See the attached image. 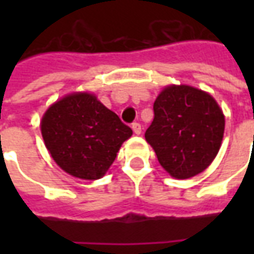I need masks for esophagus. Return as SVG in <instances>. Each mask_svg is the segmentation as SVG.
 <instances>
[{
    "instance_id": "1",
    "label": "esophagus",
    "mask_w": 254,
    "mask_h": 254,
    "mask_svg": "<svg viewBox=\"0 0 254 254\" xmlns=\"http://www.w3.org/2000/svg\"><path fill=\"white\" fill-rule=\"evenodd\" d=\"M132 129H133V132L136 133V134H140V133H141V125H140L138 122H133Z\"/></svg>"
}]
</instances>
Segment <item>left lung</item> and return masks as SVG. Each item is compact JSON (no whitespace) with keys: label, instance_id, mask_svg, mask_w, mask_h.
Listing matches in <instances>:
<instances>
[{"label":"left lung","instance_id":"left-lung-1","mask_svg":"<svg viewBox=\"0 0 254 254\" xmlns=\"http://www.w3.org/2000/svg\"><path fill=\"white\" fill-rule=\"evenodd\" d=\"M223 133L224 116L211 95L189 85H170L155 100L145 140L170 176L187 180L211 165Z\"/></svg>","mask_w":254,"mask_h":254}]
</instances>
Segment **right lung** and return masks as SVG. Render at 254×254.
I'll return each mask as SVG.
<instances>
[{
	"mask_svg": "<svg viewBox=\"0 0 254 254\" xmlns=\"http://www.w3.org/2000/svg\"><path fill=\"white\" fill-rule=\"evenodd\" d=\"M46 148L64 171L81 180H99L114 162L132 129L91 94L56 102L41 122Z\"/></svg>",
	"mask_w": 254,
	"mask_h": 254,
	"instance_id": "obj_1",
	"label": "right lung"
}]
</instances>
